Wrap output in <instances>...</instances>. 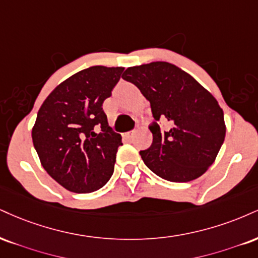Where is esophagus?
Listing matches in <instances>:
<instances>
[{
    "mask_svg": "<svg viewBox=\"0 0 258 258\" xmlns=\"http://www.w3.org/2000/svg\"><path fill=\"white\" fill-rule=\"evenodd\" d=\"M135 135H136V131H130V132L125 133V137L128 138V139H131V138L135 137Z\"/></svg>",
    "mask_w": 258,
    "mask_h": 258,
    "instance_id": "esophagus-1",
    "label": "esophagus"
}]
</instances>
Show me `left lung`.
Listing matches in <instances>:
<instances>
[{"instance_id": "left-lung-1", "label": "left lung", "mask_w": 258, "mask_h": 258, "mask_svg": "<svg viewBox=\"0 0 258 258\" xmlns=\"http://www.w3.org/2000/svg\"><path fill=\"white\" fill-rule=\"evenodd\" d=\"M122 78L135 84L150 102L153 144L139 151L148 168L173 182L191 181L204 174L226 136L223 111L215 97L168 62L130 67Z\"/></svg>"}]
</instances>
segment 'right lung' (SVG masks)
<instances>
[{
    "label": "right lung",
    "instance_id": "right-lung-1",
    "mask_svg": "<svg viewBox=\"0 0 258 258\" xmlns=\"http://www.w3.org/2000/svg\"><path fill=\"white\" fill-rule=\"evenodd\" d=\"M122 67L92 66L56 86L39 108L32 141L49 175L68 191L90 194L114 172L121 136L108 125L102 104Z\"/></svg>",
    "mask_w": 258,
    "mask_h": 258
}]
</instances>
